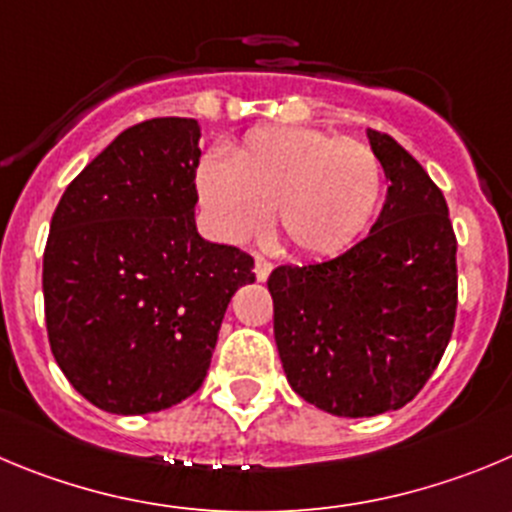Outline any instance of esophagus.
Listing matches in <instances>:
<instances>
[{"label": "esophagus", "instance_id": "34e87169", "mask_svg": "<svg viewBox=\"0 0 512 512\" xmlns=\"http://www.w3.org/2000/svg\"><path fill=\"white\" fill-rule=\"evenodd\" d=\"M270 272H272V262L265 260V257L257 255L255 257V275H257V280H260V283H265V280L270 278Z\"/></svg>", "mask_w": 512, "mask_h": 512}]
</instances>
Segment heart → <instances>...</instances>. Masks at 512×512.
Wrapping results in <instances>:
<instances>
[{
  "mask_svg": "<svg viewBox=\"0 0 512 512\" xmlns=\"http://www.w3.org/2000/svg\"><path fill=\"white\" fill-rule=\"evenodd\" d=\"M379 156L358 138L283 126L247 133L227 161L204 156L197 197L207 222L227 242L267 227L305 257L346 252L369 229L381 199Z\"/></svg>",
  "mask_w": 512,
  "mask_h": 512,
  "instance_id": "b5f03b06",
  "label": "heart"
}]
</instances>
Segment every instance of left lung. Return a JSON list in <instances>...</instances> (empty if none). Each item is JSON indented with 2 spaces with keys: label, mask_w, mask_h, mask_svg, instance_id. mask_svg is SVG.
Here are the masks:
<instances>
[{
  "label": "left lung",
  "mask_w": 512,
  "mask_h": 512,
  "mask_svg": "<svg viewBox=\"0 0 512 512\" xmlns=\"http://www.w3.org/2000/svg\"><path fill=\"white\" fill-rule=\"evenodd\" d=\"M366 133L391 181L369 237L333 260L275 267L267 280L290 386L336 417L409 404L457 313V240L442 191L394 138Z\"/></svg>",
  "instance_id": "1"
}]
</instances>
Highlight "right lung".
<instances>
[{"label": "right lung", "instance_id": "right-lung-1", "mask_svg": "<svg viewBox=\"0 0 512 512\" xmlns=\"http://www.w3.org/2000/svg\"><path fill=\"white\" fill-rule=\"evenodd\" d=\"M199 123L126 128L62 194L42 257L52 356L111 414L169 409L202 386L224 310L255 260L199 237Z\"/></svg>", "mask_w": 512, "mask_h": 512}]
</instances>
